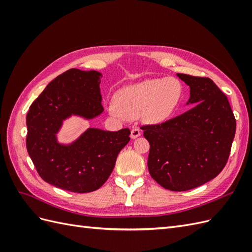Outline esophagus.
I'll list each match as a JSON object with an SVG mask.
<instances>
[{
  "instance_id": "esophagus-1",
  "label": "esophagus",
  "mask_w": 252,
  "mask_h": 252,
  "mask_svg": "<svg viewBox=\"0 0 252 252\" xmlns=\"http://www.w3.org/2000/svg\"><path fill=\"white\" fill-rule=\"evenodd\" d=\"M141 134H142L141 129H139V128H133L132 130H131L130 136H131V139H136V138H139V136H140Z\"/></svg>"
}]
</instances>
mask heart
I'll list each match as a JSON object with an SVG mask.
<instances>
[{"mask_svg": "<svg viewBox=\"0 0 252 252\" xmlns=\"http://www.w3.org/2000/svg\"><path fill=\"white\" fill-rule=\"evenodd\" d=\"M184 96V86L177 78L148 79L120 89L109 112L114 117L140 118L147 124H157L171 118Z\"/></svg>", "mask_w": 252, "mask_h": 252, "instance_id": "heart-1", "label": "heart"}]
</instances>
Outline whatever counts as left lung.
I'll list each match as a JSON object with an SVG mask.
<instances>
[{"label": "left lung", "instance_id": "obj_1", "mask_svg": "<svg viewBox=\"0 0 252 252\" xmlns=\"http://www.w3.org/2000/svg\"><path fill=\"white\" fill-rule=\"evenodd\" d=\"M190 88L193 108L161 124L145 125L150 144L148 170L171 191L199 187L224 169L235 134V119L227 96L209 78L178 73Z\"/></svg>", "mask_w": 252, "mask_h": 252}]
</instances>
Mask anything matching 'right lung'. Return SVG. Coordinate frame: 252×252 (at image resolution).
Masks as SVG:
<instances>
[{"label":"right lung","mask_w":252,"mask_h":252,"mask_svg":"<svg viewBox=\"0 0 252 252\" xmlns=\"http://www.w3.org/2000/svg\"><path fill=\"white\" fill-rule=\"evenodd\" d=\"M101 78L102 73L94 70H67L48 84L27 113L26 147L37 173L67 191L86 193L100 188L130 140L128 128H88L71 144L58 142L64 120L71 116L91 120L103 112Z\"/></svg>","instance_id":"right-lung-1"}]
</instances>
